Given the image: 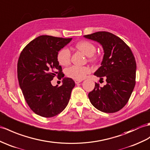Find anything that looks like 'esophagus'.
Returning <instances> with one entry per match:
<instances>
[{
    "label": "esophagus",
    "mask_w": 150,
    "mask_h": 150,
    "mask_svg": "<svg viewBox=\"0 0 150 150\" xmlns=\"http://www.w3.org/2000/svg\"><path fill=\"white\" fill-rule=\"evenodd\" d=\"M82 81V80H75V83H80V82H81Z\"/></svg>",
    "instance_id": "1"
}]
</instances>
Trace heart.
Returning <instances> with one entry per match:
<instances>
[{
    "mask_svg": "<svg viewBox=\"0 0 150 150\" xmlns=\"http://www.w3.org/2000/svg\"><path fill=\"white\" fill-rule=\"evenodd\" d=\"M75 47L79 50L88 57H90V61L96 60V57L94 56L96 52V47L92 43L88 41H79L75 45ZM71 54L68 49L63 48L58 52L57 59L59 64L61 66H67L70 62ZM91 72V69L87 67H79L71 66L66 70V74L69 77L75 80H82Z\"/></svg>",
    "mask_w": 150,
    "mask_h": 150,
    "instance_id": "1",
    "label": "heart"
}]
</instances>
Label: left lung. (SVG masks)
Here are the masks:
<instances>
[{
  "instance_id": "1",
  "label": "left lung",
  "mask_w": 150,
  "mask_h": 150,
  "mask_svg": "<svg viewBox=\"0 0 150 150\" xmlns=\"http://www.w3.org/2000/svg\"><path fill=\"white\" fill-rule=\"evenodd\" d=\"M102 45L104 55L101 67L94 75L105 79L106 84L95 87L88 94L92 105L106 113L121 110L129 100L135 85L136 62L130 47L114 34L100 31L83 36Z\"/></svg>"
}]
</instances>
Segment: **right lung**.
Masks as SVG:
<instances>
[{"instance_id": "right-lung-1", "label": "right lung", "mask_w": 150, "mask_h": 150, "mask_svg": "<svg viewBox=\"0 0 150 150\" xmlns=\"http://www.w3.org/2000/svg\"><path fill=\"white\" fill-rule=\"evenodd\" d=\"M72 38L43 35L27 44L20 53L17 64L19 85L28 105L45 117H54L67 106L75 85L70 78H64L62 85L53 86L55 76L64 75L57 59L58 52Z\"/></svg>"}]
</instances>
